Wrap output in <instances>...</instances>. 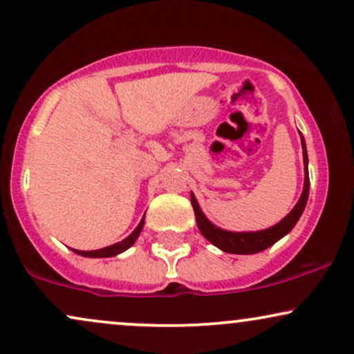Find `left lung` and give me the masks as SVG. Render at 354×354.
Returning a JSON list of instances; mask_svg holds the SVG:
<instances>
[{
	"label": "left lung",
	"mask_w": 354,
	"mask_h": 354,
	"mask_svg": "<svg viewBox=\"0 0 354 354\" xmlns=\"http://www.w3.org/2000/svg\"><path fill=\"white\" fill-rule=\"evenodd\" d=\"M302 149H304V162H305V184L302 197L297 202L289 215H287L281 223L274 225L272 228L263 230V231H252V233H233V231H225L216 228L210 221L205 218V215L200 210L197 200H195L194 194H192V207H194L195 218H197V225L200 233L208 239L216 248L223 250L225 252H231V254H254V252L268 250L274 243L279 241L282 236H286L289 231L294 228L295 223L299 221L300 215H302L305 205L308 200V189H310V182H308V170H307V149H305V141L302 138Z\"/></svg>",
	"instance_id": "8db88e82"
}]
</instances>
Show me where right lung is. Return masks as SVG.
Segmentation results:
<instances>
[{"label": "right lung", "mask_w": 354, "mask_h": 354, "mask_svg": "<svg viewBox=\"0 0 354 354\" xmlns=\"http://www.w3.org/2000/svg\"><path fill=\"white\" fill-rule=\"evenodd\" d=\"M142 226H144V218L141 221H139L138 228L134 230L128 238L123 239V241L116 243V244H111V246L103 248V250H97V251H77V250H73V251H75L77 254L86 256V257H111V256H116V254H120V252H123V251L128 250V248L133 246L134 241H136L138 236H139V233H141Z\"/></svg>", "instance_id": "1"}]
</instances>
